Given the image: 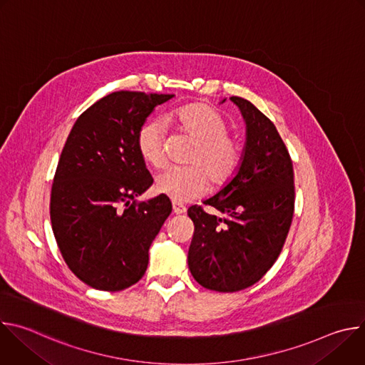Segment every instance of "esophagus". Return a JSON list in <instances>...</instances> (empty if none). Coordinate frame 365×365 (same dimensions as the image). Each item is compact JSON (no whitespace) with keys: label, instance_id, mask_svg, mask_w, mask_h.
<instances>
[{"label":"esophagus","instance_id":"esophagus-1","mask_svg":"<svg viewBox=\"0 0 365 365\" xmlns=\"http://www.w3.org/2000/svg\"><path fill=\"white\" fill-rule=\"evenodd\" d=\"M173 212H175L176 215H182V214L186 212V206H185L183 203H180V202L173 200Z\"/></svg>","mask_w":365,"mask_h":365}]
</instances>
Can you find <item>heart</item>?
Listing matches in <instances>:
<instances>
[{
    "label": "heart",
    "mask_w": 365,
    "mask_h": 365,
    "mask_svg": "<svg viewBox=\"0 0 365 365\" xmlns=\"http://www.w3.org/2000/svg\"><path fill=\"white\" fill-rule=\"evenodd\" d=\"M178 131L190 138L195 147L187 155L186 168H168L155 178V190L178 202L199 197L210 187L227 186L238 173L244 147L238 137L228 133V123L212 107L203 102L187 103L170 117ZM137 150L141 159L159 169L166 162L165 123L147 120L137 131Z\"/></svg>",
    "instance_id": "1"
}]
</instances>
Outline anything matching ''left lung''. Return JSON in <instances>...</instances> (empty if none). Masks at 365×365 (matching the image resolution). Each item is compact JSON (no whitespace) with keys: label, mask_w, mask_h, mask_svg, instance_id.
I'll list each match as a JSON object with an SVG mask.
<instances>
[{"label":"left lung","mask_w":365,"mask_h":365,"mask_svg":"<svg viewBox=\"0 0 365 365\" xmlns=\"http://www.w3.org/2000/svg\"><path fill=\"white\" fill-rule=\"evenodd\" d=\"M247 124L244 159L237 176L187 210L195 232L187 263L195 280L215 292H238L262 279L276 263L294 212V173L276 125L252 103L231 96Z\"/></svg>","instance_id":"1"}]
</instances>
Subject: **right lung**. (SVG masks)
Returning a JSON list of instances; mask_svg holds the SVG:
<instances>
[{"mask_svg": "<svg viewBox=\"0 0 365 365\" xmlns=\"http://www.w3.org/2000/svg\"><path fill=\"white\" fill-rule=\"evenodd\" d=\"M173 96L113 92L82 113L68 135L51 185L50 221L65 263L93 289L118 292L135 284L172 212L165 195L134 197L153 185L137 131L155 106Z\"/></svg>", "mask_w": 365, "mask_h": 365, "instance_id": "add662e5", "label": "right lung"}]
</instances>
